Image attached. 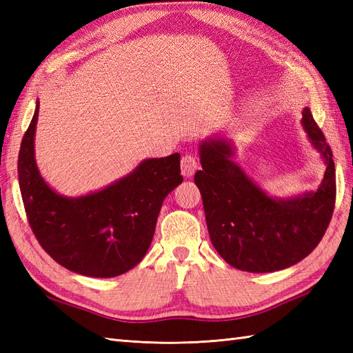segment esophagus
<instances>
[{"label": "esophagus", "mask_w": 353, "mask_h": 353, "mask_svg": "<svg viewBox=\"0 0 353 353\" xmlns=\"http://www.w3.org/2000/svg\"><path fill=\"white\" fill-rule=\"evenodd\" d=\"M181 168H182V174L185 177H191L196 170L199 168V161H197V156L194 154H185L181 161Z\"/></svg>", "instance_id": "esophagus-1"}]
</instances>
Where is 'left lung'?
<instances>
[{"instance_id":"obj_1","label":"left lung","mask_w":353,"mask_h":353,"mask_svg":"<svg viewBox=\"0 0 353 353\" xmlns=\"http://www.w3.org/2000/svg\"><path fill=\"white\" fill-rule=\"evenodd\" d=\"M302 124L323 154L326 171L317 191L296 199L268 197L230 161L234 152L228 141L200 145L201 170L194 181L203 199L211 241L232 267L270 273L294 265L316 249L331 223L336 196L331 147L308 108Z\"/></svg>"}]
</instances>
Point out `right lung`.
Listing matches in <instances>:
<instances>
[{
    "instance_id": "right-lung-1",
    "label": "right lung",
    "mask_w": 353,
    "mask_h": 353,
    "mask_svg": "<svg viewBox=\"0 0 353 353\" xmlns=\"http://www.w3.org/2000/svg\"><path fill=\"white\" fill-rule=\"evenodd\" d=\"M36 104L18 156L30 228L57 264L91 277H115L141 262L154 235L163 199L182 183L181 154L147 159L99 192L68 199L43 182L34 162Z\"/></svg>"
}]
</instances>
